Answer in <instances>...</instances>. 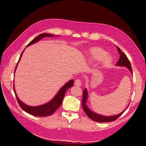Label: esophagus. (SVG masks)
<instances>
[{
	"label": "esophagus",
	"mask_w": 146,
	"mask_h": 146,
	"mask_svg": "<svg viewBox=\"0 0 146 146\" xmlns=\"http://www.w3.org/2000/svg\"><path fill=\"white\" fill-rule=\"evenodd\" d=\"M75 85H76V86L78 87H80L81 85V80L80 79H76L75 81Z\"/></svg>",
	"instance_id": "1"
}]
</instances>
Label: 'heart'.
<instances>
[{"mask_svg":"<svg viewBox=\"0 0 146 146\" xmlns=\"http://www.w3.org/2000/svg\"><path fill=\"white\" fill-rule=\"evenodd\" d=\"M89 62L94 63L101 60V65L102 67H108L112 62V58L107 55V51L100 48H95L90 51Z\"/></svg>","mask_w":146,"mask_h":146,"instance_id":"1","label":"heart"}]
</instances>
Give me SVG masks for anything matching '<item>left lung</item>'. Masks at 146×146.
<instances>
[{"instance_id": "8db88e82", "label": "left lung", "mask_w": 146, "mask_h": 146, "mask_svg": "<svg viewBox=\"0 0 146 146\" xmlns=\"http://www.w3.org/2000/svg\"><path fill=\"white\" fill-rule=\"evenodd\" d=\"M117 48L118 49V51L119 54V58L118 61L116 64V65L119 66H125L127 68H128V69L130 71V72L131 73H133L131 64H130V62L129 60H128V58L127 57L125 54L118 46H117ZM88 93L87 89L86 88L84 89V91H83L82 106V108L84 110V112L85 113V114L88 115V117L90 119H91L92 120H93L94 121H97L99 123H108V122L114 121L116 120V119L119 117H120L123 114V113L128 107V106H127V107L126 108V109H125V110H124L123 112H121L120 114H118L117 115H111V116L102 115H100V114H97L96 113L93 112V111H92L87 107L86 102H87V101L88 99Z\"/></svg>"}]
</instances>
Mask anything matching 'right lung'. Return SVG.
Returning a JSON list of instances; mask_svg holds the SVG:
<instances>
[{
    "mask_svg": "<svg viewBox=\"0 0 146 146\" xmlns=\"http://www.w3.org/2000/svg\"><path fill=\"white\" fill-rule=\"evenodd\" d=\"M54 35H52V34H49V33H42L40 34L39 36L36 37L35 38H34L32 41L30 42L29 44L27 46H30L35 43L38 42L42 38H45V37H53ZM57 36L58 35H55ZM25 50V49H24ZM24 50H23L22 53L21 55V56L19 58V61H20L21 58L22 56V55L23 52ZM18 61V62H19ZM18 64H17L16 68H15V70L16 71L17 65H18ZM15 74V73H14ZM74 85V80H71L70 81H68L67 83H66L64 86L59 90L58 93L56 94V95L54 97V98L50 100L49 102H48V103H46L44 105H41L39 106H35V107H32L28 106L27 104H24L23 102H22L18 97V96L16 93L15 89V85L13 86V91L15 94V96L16 97L17 101H18V103L20 106V107L22 108L23 110H24L25 112H27L32 115L34 116H37V117H46L49 116L51 114H52L55 111L60 107L62 104L64 96H65V92L69 89L70 88L72 87Z\"/></svg>",
    "mask_w": 146,
    "mask_h": 146,
    "instance_id": "add662e5",
    "label": "right lung"
}]
</instances>
